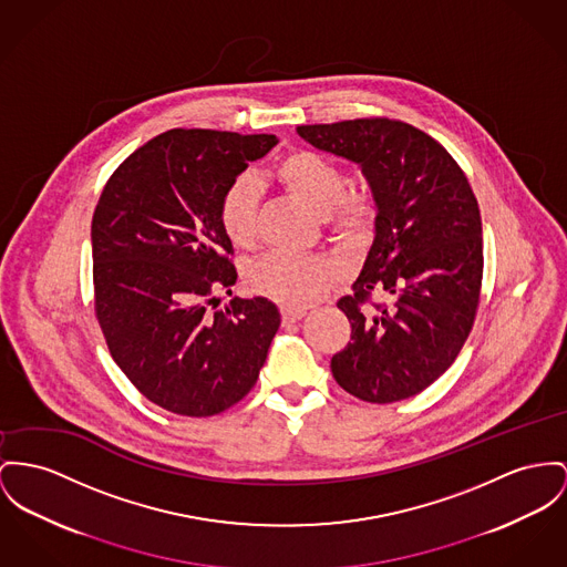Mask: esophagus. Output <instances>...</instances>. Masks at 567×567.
<instances>
[{
  "label": "esophagus",
  "instance_id": "obj_1",
  "mask_svg": "<svg viewBox=\"0 0 567 567\" xmlns=\"http://www.w3.org/2000/svg\"><path fill=\"white\" fill-rule=\"evenodd\" d=\"M302 316H305V309H299V307H281V320H284V324L299 322Z\"/></svg>",
  "mask_w": 567,
  "mask_h": 567
}]
</instances>
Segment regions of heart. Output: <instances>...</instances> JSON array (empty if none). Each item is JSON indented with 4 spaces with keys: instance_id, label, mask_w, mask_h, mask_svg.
<instances>
[{
    "instance_id": "obj_1",
    "label": "heart",
    "mask_w": 567,
    "mask_h": 567,
    "mask_svg": "<svg viewBox=\"0 0 567 567\" xmlns=\"http://www.w3.org/2000/svg\"><path fill=\"white\" fill-rule=\"evenodd\" d=\"M279 183L313 213L341 243H361L377 221V197L370 189L346 190L348 178L340 163L316 151L288 152L275 167ZM260 185L251 174H238L219 199V224L236 247H251L258 234ZM336 281V268L320 256L265 254L245 268L251 292L270 301L301 307L322 299Z\"/></svg>"
}]
</instances>
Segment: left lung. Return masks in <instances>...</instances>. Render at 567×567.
Segmentation results:
<instances>
[{"label":"left lung","mask_w":567,"mask_h":567,"mask_svg":"<svg viewBox=\"0 0 567 567\" xmlns=\"http://www.w3.org/2000/svg\"><path fill=\"white\" fill-rule=\"evenodd\" d=\"M320 151L361 165L377 197V236L350 297L348 346L331 372L343 391L391 404L421 393L460 354L482 292L484 238L475 193L436 140L389 117L305 124ZM384 293L392 301L377 303Z\"/></svg>","instance_id":"8db88e82"}]
</instances>
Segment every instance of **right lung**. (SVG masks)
<instances>
[{"label": "right lung", "mask_w": 567, "mask_h": 567, "mask_svg": "<svg viewBox=\"0 0 567 567\" xmlns=\"http://www.w3.org/2000/svg\"><path fill=\"white\" fill-rule=\"evenodd\" d=\"M275 144L172 128L120 163L94 208L96 320L117 368L169 413L213 416L240 402L279 329L265 297L215 309V292L236 284L219 199Z\"/></svg>", "instance_id": "add662e5"}]
</instances>
